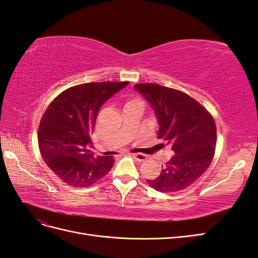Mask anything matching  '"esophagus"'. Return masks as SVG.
I'll return each mask as SVG.
<instances>
[{
	"instance_id": "34e87169",
	"label": "esophagus",
	"mask_w": 258,
	"mask_h": 258,
	"mask_svg": "<svg viewBox=\"0 0 258 258\" xmlns=\"http://www.w3.org/2000/svg\"><path fill=\"white\" fill-rule=\"evenodd\" d=\"M132 157H134L138 162H144L146 159V155L141 154V153H134V154H132Z\"/></svg>"
}]
</instances>
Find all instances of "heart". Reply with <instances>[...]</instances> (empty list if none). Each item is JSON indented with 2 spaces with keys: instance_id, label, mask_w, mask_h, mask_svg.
I'll list each match as a JSON object with an SVG mask.
<instances>
[{
  "instance_id": "obj_1",
  "label": "heart",
  "mask_w": 258,
  "mask_h": 258,
  "mask_svg": "<svg viewBox=\"0 0 258 258\" xmlns=\"http://www.w3.org/2000/svg\"><path fill=\"white\" fill-rule=\"evenodd\" d=\"M135 101H136V100H135Z\"/></svg>"
}]
</instances>
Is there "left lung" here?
Instances as JSON below:
<instances>
[{"label":"left lung","mask_w":258,"mask_h":258,"mask_svg":"<svg viewBox=\"0 0 258 258\" xmlns=\"http://www.w3.org/2000/svg\"><path fill=\"white\" fill-rule=\"evenodd\" d=\"M137 91L154 110L157 136L171 145L173 156L161 175L149 184L158 192L186 189L210 167L215 154L216 124L213 116L187 94L154 83H139Z\"/></svg>","instance_id":"1"}]
</instances>
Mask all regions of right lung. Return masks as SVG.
Listing matches in <instances>:
<instances>
[{
	"instance_id": "1",
	"label": "right lung",
	"mask_w": 258,
	"mask_h": 258,
	"mask_svg": "<svg viewBox=\"0 0 258 258\" xmlns=\"http://www.w3.org/2000/svg\"><path fill=\"white\" fill-rule=\"evenodd\" d=\"M129 82H91L69 88L55 99L40 121L39 149L50 169L65 183L90 186L114 165L112 156H94L92 144L101 106Z\"/></svg>"
}]
</instances>
